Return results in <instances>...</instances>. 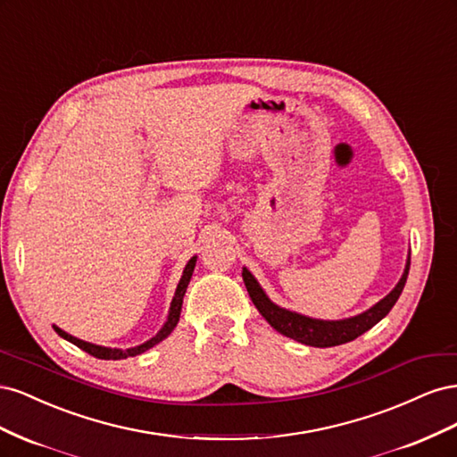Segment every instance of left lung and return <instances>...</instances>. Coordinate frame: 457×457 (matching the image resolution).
<instances>
[{
	"label": "left lung",
	"mask_w": 457,
	"mask_h": 457,
	"mask_svg": "<svg viewBox=\"0 0 457 457\" xmlns=\"http://www.w3.org/2000/svg\"><path fill=\"white\" fill-rule=\"evenodd\" d=\"M408 270H410V257L406 261L403 278L398 280V284L395 286V289L389 295H385L379 303H376V305L364 311L362 314L345 318V320H318V318H311L305 314L282 309L278 305H274V303L269 299V295L262 292V287L255 280V276L245 267L242 270V278L247 287V294H250L253 301V305L276 331H280L282 336L289 339L309 345V347H336V345L349 343L358 336H362L364 331L376 326L386 314H389V311L398 301L400 294H403L406 278H408Z\"/></svg>",
	"instance_id": "left-lung-1"
}]
</instances>
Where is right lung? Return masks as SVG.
Returning a JSON list of instances; mask_svg holds the SVG:
<instances>
[{
    "label": "right lung",
    "mask_w": 457,
    "mask_h": 457,
    "mask_svg": "<svg viewBox=\"0 0 457 457\" xmlns=\"http://www.w3.org/2000/svg\"><path fill=\"white\" fill-rule=\"evenodd\" d=\"M195 267H196V257H192L187 267L183 270V276L181 280H179L177 284V289H175V295H173V301H171V307H170V314H168V320H165V324L162 326V329L158 331V334L154 337H150L148 341H145L143 345H137V347H131V349H110V347H101V345H93V343H87V341H81L71 334H66L64 329H61L59 326H53L54 331L57 334L66 339L74 343L76 347H79L81 351L89 353L91 356L95 358H101V361H121V358H129V356H137V354H143L145 351L152 349L154 345H158L160 341H163L165 337H168L171 331L175 329L177 322H179V316H181V307H183V297H185V292L188 287V282L192 278V272H195Z\"/></svg>",
    "instance_id": "right-lung-1"
}]
</instances>
